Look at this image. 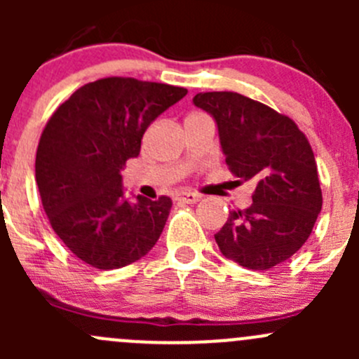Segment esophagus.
Returning a JSON list of instances; mask_svg holds the SVG:
<instances>
[{"mask_svg":"<svg viewBox=\"0 0 359 359\" xmlns=\"http://www.w3.org/2000/svg\"><path fill=\"white\" fill-rule=\"evenodd\" d=\"M179 201L187 203V205H194V203L200 201V196H198V194H194V193H182L179 196Z\"/></svg>","mask_w":359,"mask_h":359,"instance_id":"1","label":"esophagus"}]
</instances>
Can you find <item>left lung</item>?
<instances>
[{"label": "left lung", "instance_id": "1", "mask_svg": "<svg viewBox=\"0 0 359 359\" xmlns=\"http://www.w3.org/2000/svg\"><path fill=\"white\" fill-rule=\"evenodd\" d=\"M231 172L257 184L252 205L233 210L215 234L224 257L253 271L288 260L309 238L321 212L320 179L306 135L288 116L234 92L198 93Z\"/></svg>", "mask_w": 359, "mask_h": 359}]
</instances>
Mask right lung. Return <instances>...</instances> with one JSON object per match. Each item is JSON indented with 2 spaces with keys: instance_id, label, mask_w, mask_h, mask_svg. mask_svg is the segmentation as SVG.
Returning <instances> with one entry per match:
<instances>
[{
  "instance_id": "1",
  "label": "right lung",
  "mask_w": 359,
  "mask_h": 359,
  "mask_svg": "<svg viewBox=\"0 0 359 359\" xmlns=\"http://www.w3.org/2000/svg\"><path fill=\"white\" fill-rule=\"evenodd\" d=\"M186 93L133 78L97 79L48 119L36 151V184L53 231L83 262L119 269L156 245L172 200L137 194L130 201L121 170L139 156L151 123Z\"/></svg>"
}]
</instances>
